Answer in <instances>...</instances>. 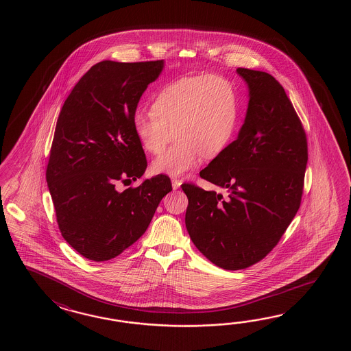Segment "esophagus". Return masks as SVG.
<instances>
[{
	"instance_id": "esophagus-1",
	"label": "esophagus",
	"mask_w": 351,
	"mask_h": 351,
	"mask_svg": "<svg viewBox=\"0 0 351 351\" xmlns=\"http://www.w3.org/2000/svg\"><path fill=\"white\" fill-rule=\"evenodd\" d=\"M180 184H182V180H180V179L172 178L173 189H178Z\"/></svg>"
}]
</instances>
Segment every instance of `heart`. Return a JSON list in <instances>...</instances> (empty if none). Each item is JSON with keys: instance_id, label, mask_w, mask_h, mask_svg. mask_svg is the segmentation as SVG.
<instances>
[{"instance_id": "b5f03b06", "label": "heart", "mask_w": 351, "mask_h": 351, "mask_svg": "<svg viewBox=\"0 0 351 351\" xmlns=\"http://www.w3.org/2000/svg\"><path fill=\"white\" fill-rule=\"evenodd\" d=\"M152 109L135 112V136L144 149L158 154L174 132L178 143L152 163L153 172L169 177H182L204 158L222 153L239 117L236 90L219 75L182 76L168 82L154 97Z\"/></svg>"}]
</instances>
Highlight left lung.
I'll return each mask as SVG.
<instances>
[{
	"mask_svg": "<svg viewBox=\"0 0 351 351\" xmlns=\"http://www.w3.org/2000/svg\"><path fill=\"white\" fill-rule=\"evenodd\" d=\"M248 88L246 118L199 176L227 191L184 183L186 231L224 269L252 266L269 254L298 213L307 165L306 134L284 88L265 71L239 67Z\"/></svg>",
	"mask_w": 351,
	"mask_h": 351,
	"instance_id": "left-lung-1",
	"label": "left lung"
}]
</instances>
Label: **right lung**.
I'll use <instances>...</instances> for the list:
<instances>
[{
    "label": "right lung",
    "mask_w": 351,
    "mask_h": 351,
    "mask_svg": "<svg viewBox=\"0 0 351 351\" xmlns=\"http://www.w3.org/2000/svg\"><path fill=\"white\" fill-rule=\"evenodd\" d=\"M163 69L165 60L97 62L60 112L46 182L62 237L91 261H108L132 246L172 191L165 174L117 189L118 182L136 180L147 169L133 117Z\"/></svg>",
    "instance_id": "add662e5"
}]
</instances>
